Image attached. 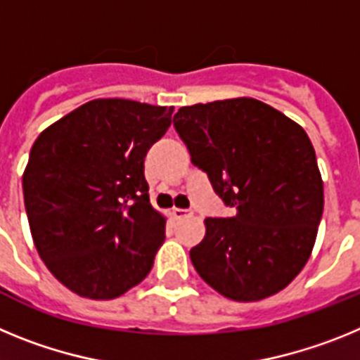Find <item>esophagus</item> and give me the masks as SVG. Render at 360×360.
<instances>
[{
	"mask_svg": "<svg viewBox=\"0 0 360 360\" xmlns=\"http://www.w3.org/2000/svg\"><path fill=\"white\" fill-rule=\"evenodd\" d=\"M171 212H173L174 219H182V218H187V216H191V212L187 211V209H178V207H174Z\"/></svg>",
	"mask_w": 360,
	"mask_h": 360,
	"instance_id": "1",
	"label": "esophagus"
}]
</instances>
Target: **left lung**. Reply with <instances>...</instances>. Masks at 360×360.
I'll list each match as a JSON object with an SVG mask.
<instances>
[{
    "label": "left lung",
    "instance_id": "1",
    "mask_svg": "<svg viewBox=\"0 0 360 360\" xmlns=\"http://www.w3.org/2000/svg\"><path fill=\"white\" fill-rule=\"evenodd\" d=\"M191 162L234 214L205 219L189 252L203 281L234 301L278 294L303 270L323 216V180L304 129L256 98L195 104L173 117Z\"/></svg>",
    "mask_w": 360,
    "mask_h": 360
}]
</instances>
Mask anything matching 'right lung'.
Listing matches in <instances>:
<instances>
[{
  "instance_id": "right-lung-1",
  "label": "right lung",
  "mask_w": 360,
  "mask_h": 360,
  "mask_svg": "<svg viewBox=\"0 0 360 360\" xmlns=\"http://www.w3.org/2000/svg\"><path fill=\"white\" fill-rule=\"evenodd\" d=\"M173 108L97 98L44 129L23 174L32 238L56 279L75 294L113 299L139 285L165 240L149 202L148 149Z\"/></svg>"
}]
</instances>
